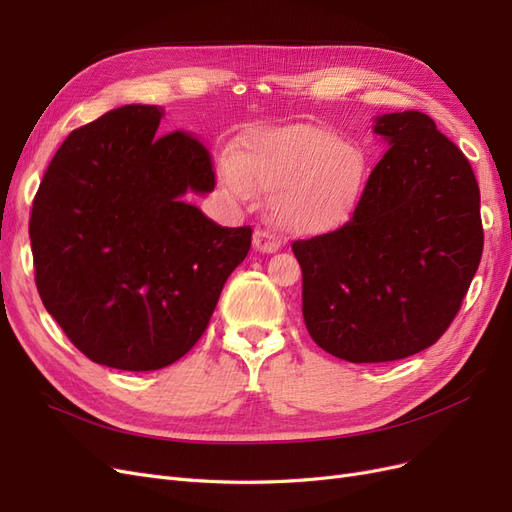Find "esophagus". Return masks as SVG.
<instances>
[{"label":"esophagus","mask_w":512,"mask_h":512,"mask_svg":"<svg viewBox=\"0 0 512 512\" xmlns=\"http://www.w3.org/2000/svg\"><path fill=\"white\" fill-rule=\"evenodd\" d=\"M254 247L262 254H273L280 250V239H277L275 232L271 230H254Z\"/></svg>","instance_id":"34e87169"}]
</instances>
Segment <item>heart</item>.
Returning <instances> with one entry per match:
<instances>
[{
  "label": "heart",
  "mask_w": 512,
  "mask_h": 512,
  "mask_svg": "<svg viewBox=\"0 0 512 512\" xmlns=\"http://www.w3.org/2000/svg\"><path fill=\"white\" fill-rule=\"evenodd\" d=\"M226 188L250 200L275 194L280 224L297 235H320L342 224L356 205L365 179V156L337 136L299 126L247 134L235 160L222 164Z\"/></svg>",
  "instance_id": "b5f03b06"
}]
</instances>
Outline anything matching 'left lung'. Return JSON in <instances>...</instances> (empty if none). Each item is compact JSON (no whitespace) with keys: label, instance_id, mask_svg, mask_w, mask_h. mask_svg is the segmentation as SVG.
Masks as SVG:
<instances>
[{"label":"left lung","instance_id":"left-lung-1","mask_svg":"<svg viewBox=\"0 0 512 512\" xmlns=\"http://www.w3.org/2000/svg\"><path fill=\"white\" fill-rule=\"evenodd\" d=\"M389 151L352 218L294 241L314 342L350 363L406 359L451 327L483 256L480 192L461 149L418 111L376 117Z\"/></svg>","mask_w":512,"mask_h":512}]
</instances>
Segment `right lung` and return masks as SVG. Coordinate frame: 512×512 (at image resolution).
Here are the masks:
<instances>
[{
    "mask_svg": "<svg viewBox=\"0 0 512 512\" xmlns=\"http://www.w3.org/2000/svg\"><path fill=\"white\" fill-rule=\"evenodd\" d=\"M162 115L128 104L70 132L29 218L46 312L113 369L179 361L252 245L250 226H218L185 203L215 188L211 153L188 132L156 134Z\"/></svg>",
    "mask_w": 512,
    "mask_h": 512,
    "instance_id": "1",
    "label": "right lung"
}]
</instances>
